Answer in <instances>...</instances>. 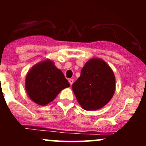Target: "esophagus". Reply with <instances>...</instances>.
<instances>
[{
  "label": "esophagus",
  "mask_w": 146,
  "mask_h": 146,
  "mask_svg": "<svg viewBox=\"0 0 146 146\" xmlns=\"http://www.w3.org/2000/svg\"><path fill=\"white\" fill-rule=\"evenodd\" d=\"M68 82H69V84H70V85H71L73 84V79H70V80H68Z\"/></svg>",
  "instance_id": "34e87169"
}]
</instances>
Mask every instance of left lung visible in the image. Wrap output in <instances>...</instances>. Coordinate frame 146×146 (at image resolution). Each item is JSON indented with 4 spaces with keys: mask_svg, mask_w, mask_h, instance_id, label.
<instances>
[{
    "mask_svg": "<svg viewBox=\"0 0 146 146\" xmlns=\"http://www.w3.org/2000/svg\"><path fill=\"white\" fill-rule=\"evenodd\" d=\"M72 89L83 109H100L110 102L115 93V75L104 60L91 58L84 66Z\"/></svg>",
    "mask_w": 146,
    "mask_h": 146,
    "instance_id": "left-lung-1",
    "label": "left lung"
}]
</instances>
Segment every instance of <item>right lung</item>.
<instances>
[{"mask_svg": "<svg viewBox=\"0 0 146 146\" xmlns=\"http://www.w3.org/2000/svg\"><path fill=\"white\" fill-rule=\"evenodd\" d=\"M70 86L63 73L49 59L36 64L26 75L25 89L28 96L38 105L53 102L62 90Z\"/></svg>", "mask_w": 146, "mask_h": 146, "instance_id": "right-lung-1", "label": "right lung"}]
</instances>
